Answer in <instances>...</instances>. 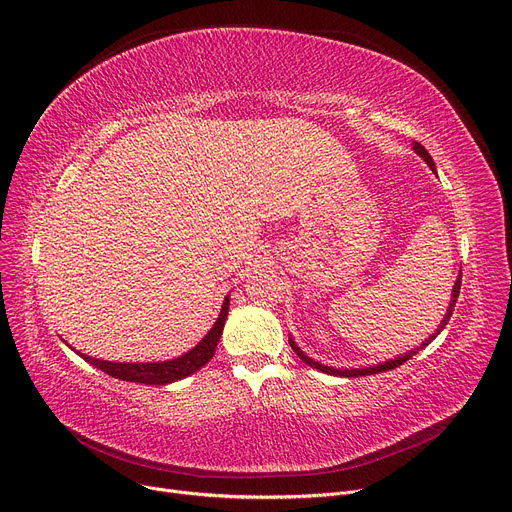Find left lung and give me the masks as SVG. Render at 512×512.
I'll use <instances>...</instances> for the list:
<instances>
[{
	"mask_svg": "<svg viewBox=\"0 0 512 512\" xmlns=\"http://www.w3.org/2000/svg\"><path fill=\"white\" fill-rule=\"evenodd\" d=\"M414 152L420 156V158H424V162L430 166V170H436V166H434V160H432V156L428 154V150L422 146V144H418V142H414ZM459 290H461V271H459V278H457V282H455V286H453V294H451V302H449V309H447V315H445V319L440 321V325H438V329L426 339V342H422L420 344V348H426L432 339L447 327V323H449V319H451V315H453V311H455V302H457V298H459ZM290 348L296 352V356L304 362V364H309V366H313V368H317V370H321V372H327V374H333V377H366V374H377V372H385V370H393V368H397V366H401L403 362H407L410 360L414 354H416V350H412V352H407V354H403V356H397L395 360H387V362H381V364H377V366H366V368H346V370H342V368H333V366H325V364H321V362H315L313 358H309L306 356L298 346H296V342L294 339L290 337ZM418 348V350H420Z\"/></svg>",
	"mask_w": 512,
	"mask_h": 512,
	"instance_id": "8db88e82",
	"label": "left lung"
}]
</instances>
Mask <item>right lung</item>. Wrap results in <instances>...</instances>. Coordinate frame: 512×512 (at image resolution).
<instances>
[{
    "label": "right lung",
    "instance_id": "obj_1",
    "mask_svg": "<svg viewBox=\"0 0 512 512\" xmlns=\"http://www.w3.org/2000/svg\"><path fill=\"white\" fill-rule=\"evenodd\" d=\"M228 306H230V298L226 296L222 302L220 315L214 323V327L208 331V335L201 339V342L191 348L187 354L173 358V360H164V362H109V360H98L86 354L76 352L78 356H82L86 362H90L92 366L100 368L102 372L111 374V377L119 379V381H129V383H144V385H170L175 381H181L189 374L197 372L201 366H206L214 352L216 346L222 337V329L228 317Z\"/></svg>",
    "mask_w": 512,
    "mask_h": 512
}]
</instances>
